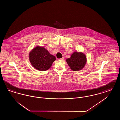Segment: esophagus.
I'll return each mask as SVG.
<instances>
[{
    "label": "esophagus",
    "instance_id": "1",
    "mask_svg": "<svg viewBox=\"0 0 120 120\" xmlns=\"http://www.w3.org/2000/svg\"><path fill=\"white\" fill-rule=\"evenodd\" d=\"M64 59V57H63L62 58H59V60H63Z\"/></svg>",
    "mask_w": 120,
    "mask_h": 120
}]
</instances>
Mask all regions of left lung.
<instances>
[{
	"label": "left lung",
	"mask_w": 120,
	"mask_h": 120,
	"mask_svg": "<svg viewBox=\"0 0 120 120\" xmlns=\"http://www.w3.org/2000/svg\"><path fill=\"white\" fill-rule=\"evenodd\" d=\"M66 61L71 69L75 71H78L84 68L86 63V55L81 52H75Z\"/></svg>",
	"instance_id": "8db88e82"
}]
</instances>
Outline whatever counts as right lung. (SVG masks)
I'll list each match as a JSON object with an SVG mask.
<instances>
[{
  "label": "right lung",
  "instance_id": "add662e5",
  "mask_svg": "<svg viewBox=\"0 0 120 120\" xmlns=\"http://www.w3.org/2000/svg\"><path fill=\"white\" fill-rule=\"evenodd\" d=\"M29 59L33 67L40 71H45L51 67L56 57L44 47L37 46L29 54Z\"/></svg>",
  "mask_w": 120,
  "mask_h": 120
}]
</instances>
